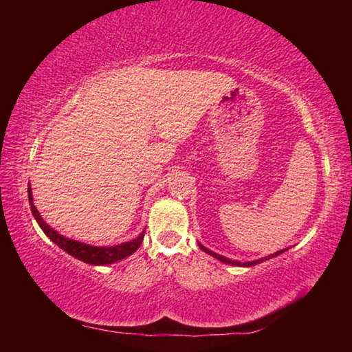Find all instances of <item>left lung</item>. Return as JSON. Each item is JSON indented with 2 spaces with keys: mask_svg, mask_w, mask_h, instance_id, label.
<instances>
[{
  "mask_svg": "<svg viewBox=\"0 0 352 352\" xmlns=\"http://www.w3.org/2000/svg\"><path fill=\"white\" fill-rule=\"evenodd\" d=\"M199 247H200L201 250H204L205 253L214 256V258L219 259V261H222V262H225V264H231V265H237V267H253V265H256V264H261V262L269 261V259H272V258H275V256H278V254H281V253L285 252V250H281V252H276V253H273V254H269V256H265V258H261V259H256V261H250V262H239V261H233V259L225 258V256H222V254L214 253V252H211V250H208L206 247L201 245V243H199Z\"/></svg>",
  "mask_w": 352,
  "mask_h": 352,
  "instance_id": "8db88e82",
  "label": "left lung"
}]
</instances>
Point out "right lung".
Returning a JSON list of instances; mask_svg holds the SVG:
<instances>
[{
    "mask_svg": "<svg viewBox=\"0 0 352 352\" xmlns=\"http://www.w3.org/2000/svg\"><path fill=\"white\" fill-rule=\"evenodd\" d=\"M28 195H29V205H31V211L32 216L37 220V223L40 225V228L43 230V233L50 237V239L56 243V245L60 247L63 252H67L68 254L74 256L76 259H79L82 262H87V264L91 265H105V264H113V262L121 261L124 258H127L132 253H135L138 247L141 245L142 239H144V233H142L136 237V239L130 241V242H124L119 243V245L115 247H93L88 245V243L83 242H77L69 239V237H65L62 234H58L56 230H52L50 225H47L43 217L40 216V212L35 208L34 201H32V189L31 186H28Z\"/></svg>",
    "mask_w": 352,
    "mask_h": 352,
    "instance_id": "1",
    "label": "right lung"
}]
</instances>
